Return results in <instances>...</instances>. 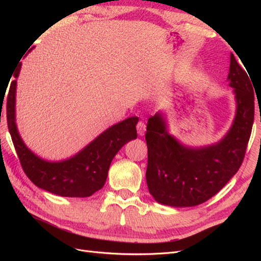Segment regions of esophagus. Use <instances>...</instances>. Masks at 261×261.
<instances>
[{
    "label": "esophagus",
    "instance_id": "1",
    "mask_svg": "<svg viewBox=\"0 0 261 261\" xmlns=\"http://www.w3.org/2000/svg\"><path fill=\"white\" fill-rule=\"evenodd\" d=\"M137 133L139 136H144L145 135V132H146V125L144 122H138L137 124Z\"/></svg>",
    "mask_w": 261,
    "mask_h": 261
}]
</instances>
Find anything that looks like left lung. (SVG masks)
<instances>
[{"label": "left lung", "instance_id": "obj_1", "mask_svg": "<svg viewBox=\"0 0 261 261\" xmlns=\"http://www.w3.org/2000/svg\"><path fill=\"white\" fill-rule=\"evenodd\" d=\"M230 62L227 82L233 88L235 116L230 129L217 143L198 147L180 143L170 134L164 112L148 120L146 179L156 202L175 208L198 206L220 192L239 171L254 123L255 87L232 53Z\"/></svg>", "mask_w": 261, "mask_h": 261}]
</instances>
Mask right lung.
Here are the masks:
<instances>
[{"label": "right lung", "mask_w": 261, "mask_h": 261, "mask_svg": "<svg viewBox=\"0 0 261 261\" xmlns=\"http://www.w3.org/2000/svg\"><path fill=\"white\" fill-rule=\"evenodd\" d=\"M33 50V49H31ZM21 63L14 73L7 97V125L23 172L33 183L62 197H89L103 187L113 158L128 141L137 138L138 117H129L102 132L74 155L60 161L45 160L30 150L16 124V88Z\"/></svg>", "instance_id": "obj_1"}]
</instances>
